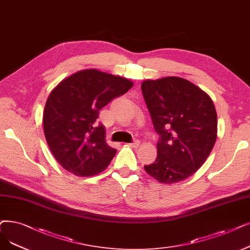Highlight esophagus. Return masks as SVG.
Wrapping results in <instances>:
<instances>
[{"mask_svg":"<svg viewBox=\"0 0 250 250\" xmlns=\"http://www.w3.org/2000/svg\"><path fill=\"white\" fill-rule=\"evenodd\" d=\"M129 147H132V148H138L139 146H140V141H138V140H136L135 142H133V143H129V144H127Z\"/></svg>","mask_w":250,"mask_h":250,"instance_id":"obj_1","label":"esophagus"}]
</instances>
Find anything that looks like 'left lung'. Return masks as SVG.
<instances>
[{
    "instance_id": "left-lung-1",
    "label": "left lung",
    "mask_w": 250,
    "mask_h": 250,
    "mask_svg": "<svg viewBox=\"0 0 250 250\" xmlns=\"http://www.w3.org/2000/svg\"><path fill=\"white\" fill-rule=\"evenodd\" d=\"M155 131L157 157L144 167L162 184L186 180L209 156L218 137V116L208 93L178 77L141 83Z\"/></svg>"
}]
</instances>
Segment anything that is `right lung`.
Returning a JSON list of instances; mask_svg holds the SVG:
<instances>
[{"label": "right lung", "instance_id": "add662e5", "mask_svg": "<svg viewBox=\"0 0 250 250\" xmlns=\"http://www.w3.org/2000/svg\"><path fill=\"white\" fill-rule=\"evenodd\" d=\"M134 85L127 79L98 69H84L61 81L50 93L42 125L48 146L58 164L79 177L103 171L116 153L95 123L99 111Z\"/></svg>", "mask_w": 250, "mask_h": 250}]
</instances>
